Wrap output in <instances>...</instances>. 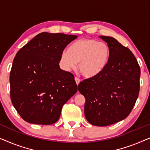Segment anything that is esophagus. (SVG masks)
I'll list each match as a JSON object with an SVG mask.
<instances>
[{
    "mask_svg": "<svg viewBox=\"0 0 150 150\" xmlns=\"http://www.w3.org/2000/svg\"><path fill=\"white\" fill-rule=\"evenodd\" d=\"M74 80H75V81H76V85H79V83H81V81H80V79H78L77 77H75Z\"/></svg>",
    "mask_w": 150,
    "mask_h": 150,
    "instance_id": "1",
    "label": "esophagus"
}]
</instances>
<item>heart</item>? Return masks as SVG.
<instances>
[{
	"mask_svg": "<svg viewBox=\"0 0 150 150\" xmlns=\"http://www.w3.org/2000/svg\"><path fill=\"white\" fill-rule=\"evenodd\" d=\"M110 49L107 44L93 39H82L72 43L68 50L61 52L60 64L65 71L76 67L86 79H92L99 75L110 60Z\"/></svg>",
	"mask_w": 150,
	"mask_h": 150,
	"instance_id": "heart-1",
	"label": "heart"
}]
</instances>
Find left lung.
Masks as SVG:
<instances>
[{"mask_svg":"<svg viewBox=\"0 0 150 150\" xmlns=\"http://www.w3.org/2000/svg\"><path fill=\"white\" fill-rule=\"evenodd\" d=\"M110 49V60L97 76L84 80L78 89L85 98V116L96 126H107L129 115L139 96L141 70L128 48L112 37L99 36Z\"/></svg>","mask_w":150,"mask_h":150,"instance_id":"1","label":"left lung"}]
</instances>
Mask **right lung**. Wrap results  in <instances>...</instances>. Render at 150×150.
Wrapping results in <instances>:
<instances>
[{"instance_id":"1","label":"right lung","mask_w":150,"mask_h":150,"mask_svg":"<svg viewBox=\"0 0 150 150\" xmlns=\"http://www.w3.org/2000/svg\"><path fill=\"white\" fill-rule=\"evenodd\" d=\"M76 35L43 32L16 54L10 72L14 108L30 124L50 125L78 91L74 77L59 67L61 52Z\"/></svg>"}]
</instances>
